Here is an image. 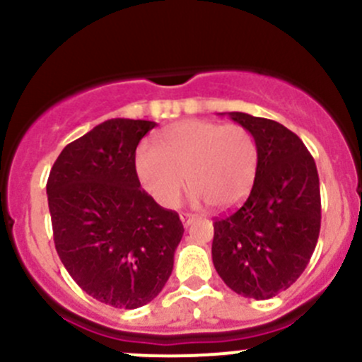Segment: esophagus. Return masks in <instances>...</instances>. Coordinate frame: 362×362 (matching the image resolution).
I'll use <instances>...</instances> for the list:
<instances>
[{"instance_id": "obj_1", "label": "esophagus", "mask_w": 362, "mask_h": 362, "mask_svg": "<svg viewBox=\"0 0 362 362\" xmlns=\"http://www.w3.org/2000/svg\"><path fill=\"white\" fill-rule=\"evenodd\" d=\"M180 221H182V224H184L185 228H187V226H191L192 222H194V215H191V214H180Z\"/></svg>"}]
</instances>
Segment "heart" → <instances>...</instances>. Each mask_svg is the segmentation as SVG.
Returning <instances> with one entry per match:
<instances>
[{"label": "heart", "instance_id": "heart-1", "mask_svg": "<svg viewBox=\"0 0 362 362\" xmlns=\"http://www.w3.org/2000/svg\"><path fill=\"white\" fill-rule=\"evenodd\" d=\"M257 166V144L249 129L202 119L171 124L158 134V147L141 144L134 152L141 187L168 210L178 206L187 180L194 206H236L249 196Z\"/></svg>", "mask_w": 362, "mask_h": 362}]
</instances>
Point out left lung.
Here are the masks:
<instances>
[{
    "instance_id": "1",
    "label": "left lung",
    "mask_w": 362,
    "mask_h": 362,
    "mask_svg": "<svg viewBox=\"0 0 362 362\" xmlns=\"http://www.w3.org/2000/svg\"><path fill=\"white\" fill-rule=\"evenodd\" d=\"M229 117L252 133L259 166L247 202L215 218L211 259L236 294L269 299L293 286L315 250L319 173L308 148L286 126L243 112Z\"/></svg>"
}]
</instances>
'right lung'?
<instances>
[{
    "mask_svg": "<svg viewBox=\"0 0 362 362\" xmlns=\"http://www.w3.org/2000/svg\"><path fill=\"white\" fill-rule=\"evenodd\" d=\"M154 126L105 120L63 148L47 180L61 262L80 289L115 308H138L163 291L184 235L177 211L159 206L134 170Z\"/></svg>",
    "mask_w": 362,
    "mask_h": 362,
    "instance_id": "right-lung-1",
    "label": "right lung"
}]
</instances>
